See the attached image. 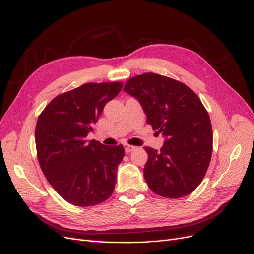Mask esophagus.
Segmentation results:
<instances>
[{"instance_id": "34e87169", "label": "esophagus", "mask_w": 254, "mask_h": 254, "mask_svg": "<svg viewBox=\"0 0 254 254\" xmlns=\"http://www.w3.org/2000/svg\"><path fill=\"white\" fill-rule=\"evenodd\" d=\"M135 149H136L135 146H132V145H128V144H125V150H126V152H127V153H128V152H131L132 150H135Z\"/></svg>"}]
</instances>
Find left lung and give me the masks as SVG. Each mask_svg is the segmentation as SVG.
Listing matches in <instances>:
<instances>
[{
	"label": "left lung",
	"instance_id": "obj_1",
	"mask_svg": "<svg viewBox=\"0 0 254 254\" xmlns=\"http://www.w3.org/2000/svg\"><path fill=\"white\" fill-rule=\"evenodd\" d=\"M124 90L139 100L147 124L166 138L159 151L144 147L148 154L144 178L149 189L167 198L191 193L206 175L213 149L203 103L188 85L155 73L131 77Z\"/></svg>",
	"mask_w": 254,
	"mask_h": 254
}]
</instances>
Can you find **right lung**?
<instances>
[{
  "instance_id": "obj_1",
  "label": "right lung",
  "mask_w": 254,
  "mask_h": 254,
  "mask_svg": "<svg viewBox=\"0 0 254 254\" xmlns=\"http://www.w3.org/2000/svg\"><path fill=\"white\" fill-rule=\"evenodd\" d=\"M123 85L85 83L56 97L38 117L35 141L40 167L52 188L74 206H95L113 193L124 146H106L86 137Z\"/></svg>"
}]
</instances>
